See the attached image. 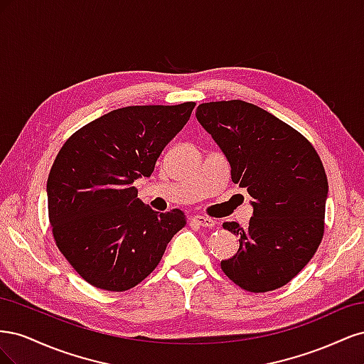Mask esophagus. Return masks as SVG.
Masks as SVG:
<instances>
[{
	"instance_id": "esophagus-1",
	"label": "esophagus",
	"mask_w": 364,
	"mask_h": 364,
	"mask_svg": "<svg viewBox=\"0 0 364 364\" xmlns=\"http://www.w3.org/2000/svg\"><path fill=\"white\" fill-rule=\"evenodd\" d=\"M191 220H193V223L199 225V226H202V228H214V226H215L214 220H213V218H208V217H205V215H194Z\"/></svg>"
}]
</instances>
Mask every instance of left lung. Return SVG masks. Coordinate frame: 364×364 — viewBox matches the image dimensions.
Instances as JSON below:
<instances>
[{"instance_id": "left-lung-1", "label": "left lung", "mask_w": 364, "mask_h": 364, "mask_svg": "<svg viewBox=\"0 0 364 364\" xmlns=\"http://www.w3.org/2000/svg\"><path fill=\"white\" fill-rule=\"evenodd\" d=\"M196 117L225 153L232 182L253 199L247 229L223 223L240 237V247L220 266L247 291L277 290L306 266L323 238V164L304 135L252 103H202Z\"/></svg>"}]
</instances>
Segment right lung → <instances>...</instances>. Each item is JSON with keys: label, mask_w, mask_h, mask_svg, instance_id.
<instances>
[{"label": "right lung", "mask_w": 364, "mask_h": 364, "mask_svg": "<svg viewBox=\"0 0 364 364\" xmlns=\"http://www.w3.org/2000/svg\"><path fill=\"white\" fill-rule=\"evenodd\" d=\"M194 102L115 109L73 134L47 182L53 237L73 269L97 289L126 291L156 269L181 209L156 213L134 182L155 170L164 147L190 119Z\"/></svg>", "instance_id": "right-lung-1"}]
</instances>
